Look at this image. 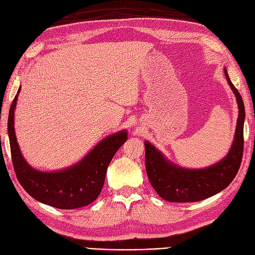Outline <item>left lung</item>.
<instances>
[{"mask_svg":"<svg viewBox=\"0 0 255 255\" xmlns=\"http://www.w3.org/2000/svg\"><path fill=\"white\" fill-rule=\"evenodd\" d=\"M225 75L237 98L239 115L233 146L224 159L204 169H184L167 160L155 146L145 142L146 172L152 188L163 200L174 203L205 200L227 188L238 173L243 155L245 105L226 69Z\"/></svg>","mask_w":255,"mask_h":255,"instance_id":"obj_1","label":"left lung"}]
</instances>
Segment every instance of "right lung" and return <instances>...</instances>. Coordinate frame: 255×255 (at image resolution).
I'll return each instance as SVG.
<instances>
[{
	"label": "right lung",
	"mask_w": 255,
	"mask_h": 255,
	"mask_svg": "<svg viewBox=\"0 0 255 255\" xmlns=\"http://www.w3.org/2000/svg\"><path fill=\"white\" fill-rule=\"evenodd\" d=\"M19 92L20 88L10 105L7 122L10 154L18 182L35 200L60 209H74L93 203L103 190L111 159L128 139L127 131L107 136L74 166L53 172L36 170L22 157L15 135L14 111Z\"/></svg>",
	"instance_id": "right-lung-1"
}]
</instances>
